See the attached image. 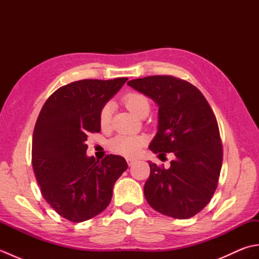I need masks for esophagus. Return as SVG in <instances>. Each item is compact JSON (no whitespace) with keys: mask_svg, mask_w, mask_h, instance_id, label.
Returning a JSON list of instances; mask_svg holds the SVG:
<instances>
[{"mask_svg":"<svg viewBox=\"0 0 259 259\" xmlns=\"http://www.w3.org/2000/svg\"><path fill=\"white\" fill-rule=\"evenodd\" d=\"M126 162H128L129 166H133V164L136 162V160H134V159H126Z\"/></svg>","mask_w":259,"mask_h":259,"instance_id":"1","label":"esophagus"}]
</instances>
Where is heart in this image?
<instances>
[{
	"mask_svg": "<svg viewBox=\"0 0 259 259\" xmlns=\"http://www.w3.org/2000/svg\"><path fill=\"white\" fill-rule=\"evenodd\" d=\"M125 107L128 108L135 115L140 114L142 110L149 108V101L148 99L137 92H130L123 98ZM112 115V104L108 102L101 108L99 113V123L101 128H108L111 122ZM145 145V139L139 136H125L120 135L109 142V148L113 152L119 153L124 157H135L140 152L141 148Z\"/></svg>",
	"mask_w": 259,
	"mask_h": 259,
	"instance_id": "b5f03b06",
	"label": "heart"
}]
</instances>
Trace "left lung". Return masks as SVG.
Wrapping results in <instances>:
<instances>
[{
    "label": "left lung",
    "mask_w": 259,
    "mask_h": 259,
    "mask_svg": "<svg viewBox=\"0 0 259 259\" xmlns=\"http://www.w3.org/2000/svg\"><path fill=\"white\" fill-rule=\"evenodd\" d=\"M126 84L158 106V131L149 149L159 156L175 155L169 169L148 161L150 176L144 188L148 203L172 218L195 216L210 201L223 162L210 106L195 85L170 75L146 76Z\"/></svg>",
    "instance_id": "8db88e82"
}]
</instances>
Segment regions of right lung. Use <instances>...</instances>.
I'll use <instances>...</instances> for the list:
<instances>
[{"label": "right lung", "instance_id": "1", "mask_svg": "<svg viewBox=\"0 0 259 259\" xmlns=\"http://www.w3.org/2000/svg\"><path fill=\"white\" fill-rule=\"evenodd\" d=\"M128 78L80 80L52 93L33 131L32 166L42 196L60 216L81 223L108 207L128 168L121 156L88 157V135L100 133L99 113Z\"/></svg>", "mask_w": 259, "mask_h": 259}]
</instances>
